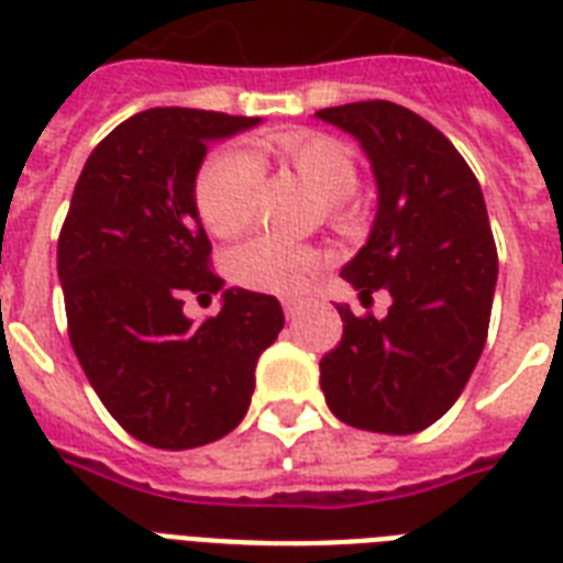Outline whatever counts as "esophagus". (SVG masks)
Returning a JSON list of instances; mask_svg holds the SVG:
<instances>
[{
  "label": "esophagus",
  "instance_id": "34e87169",
  "mask_svg": "<svg viewBox=\"0 0 563 563\" xmlns=\"http://www.w3.org/2000/svg\"><path fill=\"white\" fill-rule=\"evenodd\" d=\"M298 309H300V300H291V298L283 300V312H286V318L298 316Z\"/></svg>",
  "mask_w": 563,
  "mask_h": 563
}]
</instances>
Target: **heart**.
<instances>
[{
  "label": "heart",
  "instance_id": "b5f03b06",
  "mask_svg": "<svg viewBox=\"0 0 563 563\" xmlns=\"http://www.w3.org/2000/svg\"><path fill=\"white\" fill-rule=\"evenodd\" d=\"M263 154L280 169L327 201V219L344 233L362 224V203L353 201L356 189V161L342 140L321 131H280L263 140ZM260 189V163L242 148H224L203 163L195 180V207L203 228L212 236H236L247 228L254 198ZM321 256L316 247L286 242L277 236H254L230 254V277L247 289L289 295L303 286L316 272Z\"/></svg>",
  "mask_w": 563,
  "mask_h": 563
}]
</instances>
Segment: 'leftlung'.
<instances>
[{
  "label": "left lung",
  "mask_w": 563,
  "mask_h": 563,
  "mask_svg": "<svg viewBox=\"0 0 563 563\" xmlns=\"http://www.w3.org/2000/svg\"><path fill=\"white\" fill-rule=\"evenodd\" d=\"M316 117L360 140L379 189L368 245L342 277L362 303L391 295L385 318L339 307L321 391L347 427L411 435L459 400L488 339L499 263L485 198L455 145L409 108L374 99Z\"/></svg>",
  "instance_id": "obj_1"
}]
</instances>
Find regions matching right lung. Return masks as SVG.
<instances>
[{
	"instance_id": "add662e5",
	"label": "right lung",
	"mask_w": 563,
	"mask_h": 563,
	"mask_svg": "<svg viewBox=\"0 0 563 563\" xmlns=\"http://www.w3.org/2000/svg\"><path fill=\"white\" fill-rule=\"evenodd\" d=\"M256 117L152 108L125 119L84 163L57 239L69 342L84 374L125 432L157 450H189L245 418L260 353L283 330L280 300L224 289L201 325L183 316L209 297L210 239L195 175L212 140Z\"/></svg>"
}]
</instances>
